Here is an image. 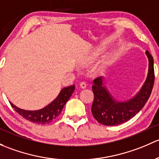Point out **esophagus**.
Returning <instances> with one entry per match:
<instances>
[{
  "label": "esophagus",
  "instance_id": "34e87169",
  "mask_svg": "<svg viewBox=\"0 0 159 159\" xmlns=\"http://www.w3.org/2000/svg\"><path fill=\"white\" fill-rule=\"evenodd\" d=\"M80 88H82V89H85V88L86 87V83H84V82H83V83H80Z\"/></svg>",
  "mask_w": 159,
  "mask_h": 159
}]
</instances>
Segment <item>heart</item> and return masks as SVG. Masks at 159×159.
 <instances>
[{"instance_id":"obj_1","label":"heart","mask_w":159,"mask_h":159,"mask_svg":"<svg viewBox=\"0 0 159 159\" xmlns=\"http://www.w3.org/2000/svg\"><path fill=\"white\" fill-rule=\"evenodd\" d=\"M88 63H89V62H87V61H83V62H82V64H83V65H86Z\"/></svg>"}]
</instances>
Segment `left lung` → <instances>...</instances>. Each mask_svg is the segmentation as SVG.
I'll return each mask as SVG.
<instances>
[{
	"mask_svg": "<svg viewBox=\"0 0 159 159\" xmlns=\"http://www.w3.org/2000/svg\"><path fill=\"white\" fill-rule=\"evenodd\" d=\"M148 60L147 77L140 90L129 99L119 101L115 99L105 86V77L93 80L92 86L94 101L92 106L93 117L105 125H117L134 117L144 107L152 90L155 75L154 60L149 52H145Z\"/></svg>",
	"mask_w": 159,
	"mask_h": 159,
	"instance_id": "left-lung-1",
	"label": "left lung"
}]
</instances>
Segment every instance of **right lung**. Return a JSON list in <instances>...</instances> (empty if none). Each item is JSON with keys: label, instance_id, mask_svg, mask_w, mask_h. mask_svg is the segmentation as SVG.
Wrapping results in <instances>:
<instances>
[{"label": "right lung", "instance_id": "obj_1", "mask_svg": "<svg viewBox=\"0 0 159 159\" xmlns=\"http://www.w3.org/2000/svg\"><path fill=\"white\" fill-rule=\"evenodd\" d=\"M75 90V85L63 88L60 92L57 97L50 104L38 110H25L20 109L10 102L14 110L24 119L37 124L50 123L55 119L62 112L66 102L69 100L70 96Z\"/></svg>", "mask_w": 159, "mask_h": 159}]
</instances>
